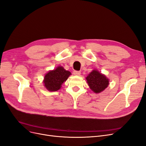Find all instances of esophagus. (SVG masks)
Instances as JSON below:
<instances>
[{
	"instance_id": "34e87169",
	"label": "esophagus",
	"mask_w": 146,
	"mask_h": 146,
	"mask_svg": "<svg viewBox=\"0 0 146 146\" xmlns=\"http://www.w3.org/2000/svg\"><path fill=\"white\" fill-rule=\"evenodd\" d=\"M73 74L75 75H80V74H81V72L80 71H74L73 72Z\"/></svg>"
}]
</instances>
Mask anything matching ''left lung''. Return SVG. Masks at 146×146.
<instances>
[{
  "instance_id": "left-lung-1",
  "label": "left lung",
  "mask_w": 146,
  "mask_h": 146,
  "mask_svg": "<svg viewBox=\"0 0 146 146\" xmlns=\"http://www.w3.org/2000/svg\"><path fill=\"white\" fill-rule=\"evenodd\" d=\"M86 80L91 90L96 93L102 92L109 84L108 79L96 70L91 72L86 77Z\"/></svg>"
}]
</instances>
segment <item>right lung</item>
<instances>
[{
  "label": "right lung",
  "instance_id": "right-lung-1",
  "mask_svg": "<svg viewBox=\"0 0 146 146\" xmlns=\"http://www.w3.org/2000/svg\"><path fill=\"white\" fill-rule=\"evenodd\" d=\"M71 74L62 66H58L53 71H49L45 75L44 86L49 91H57L60 89L62 84Z\"/></svg>",
  "mask_w": 146,
  "mask_h": 146
}]
</instances>
